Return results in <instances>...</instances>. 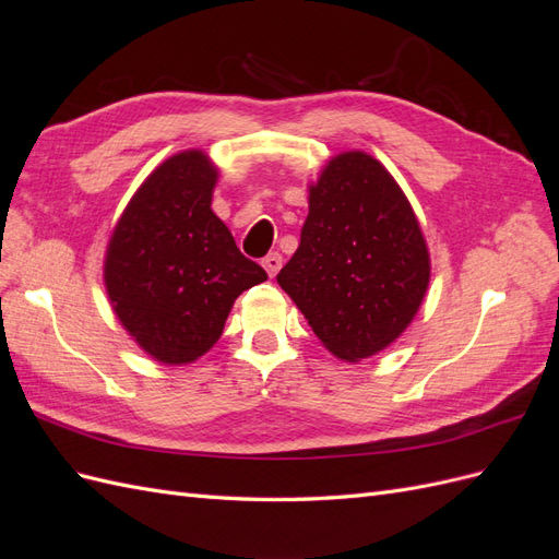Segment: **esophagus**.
<instances>
[{
    "instance_id": "obj_1",
    "label": "esophagus",
    "mask_w": 559,
    "mask_h": 559,
    "mask_svg": "<svg viewBox=\"0 0 559 559\" xmlns=\"http://www.w3.org/2000/svg\"><path fill=\"white\" fill-rule=\"evenodd\" d=\"M263 267H265V273L270 275V277H275L277 273H280V267H282V257L277 251H273V253H267V257L263 259Z\"/></svg>"
}]
</instances>
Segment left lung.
<instances>
[{"label":"left lung","instance_id":"obj_1","mask_svg":"<svg viewBox=\"0 0 559 559\" xmlns=\"http://www.w3.org/2000/svg\"><path fill=\"white\" fill-rule=\"evenodd\" d=\"M300 245L277 284L333 357L357 364L411 326L431 277L408 198L366 151L333 156L310 183Z\"/></svg>","mask_w":559,"mask_h":559}]
</instances>
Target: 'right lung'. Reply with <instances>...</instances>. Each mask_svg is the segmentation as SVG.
Returning <instances> with one entry per match:
<instances>
[{
  "label": "right lung",
  "instance_id": "right-lung-1",
  "mask_svg": "<svg viewBox=\"0 0 559 559\" xmlns=\"http://www.w3.org/2000/svg\"><path fill=\"white\" fill-rule=\"evenodd\" d=\"M216 179L218 167L200 148L163 160L130 198L107 245L114 314L165 366L210 352L235 298L267 280L212 212Z\"/></svg>",
  "mask_w": 559,
  "mask_h": 559
}]
</instances>
